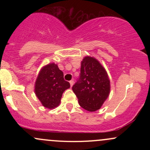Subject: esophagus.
Returning a JSON list of instances; mask_svg holds the SVG:
<instances>
[{
	"mask_svg": "<svg viewBox=\"0 0 150 150\" xmlns=\"http://www.w3.org/2000/svg\"><path fill=\"white\" fill-rule=\"evenodd\" d=\"M70 86H73V84H74V81L73 80H70Z\"/></svg>",
	"mask_w": 150,
	"mask_h": 150,
	"instance_id": "1",
	"label": "esophagus"
}]
</instances>
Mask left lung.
Here are the masks:
<instances>
[{
  "instance_id": "1",
  "label": "left lung",
  "mask_w": 150,
  "mask_h": 150,
  "mask_svg": "<svg viewBox=\"0 0 150 150\" xmlns=\"http://www.w3.org/2000/svg\"><path fill=\"white\" fill-rule=\"evenodd\" d=\"M81 107L89 111L99 109L110 92V81L99 61L85 57L81 63L80 74L72 87Z\"/></svg>"
}]
</instances>
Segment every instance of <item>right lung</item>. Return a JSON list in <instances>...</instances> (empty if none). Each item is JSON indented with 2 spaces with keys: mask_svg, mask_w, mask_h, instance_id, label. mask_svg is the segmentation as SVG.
I'll return each mask as SVG.
<instances>
[{
  "mask_svg": "<svg viewBox=\"0 0 150 150\" xmlns=\"http://www.w3.org/2000/svg\"><path fill=\"white\" fill-rule=\"evenodd\" d=\"M70 87V83L63 78V73L58 65L51 63L39 73L35 83V94L43 106L53 108L61 102L62 94Z\"/></svg>",
  "mask_w": 150,
  "mask_h": 150,
  "instance_id": "1",
  "label": "right lung"
}]
</instances>
